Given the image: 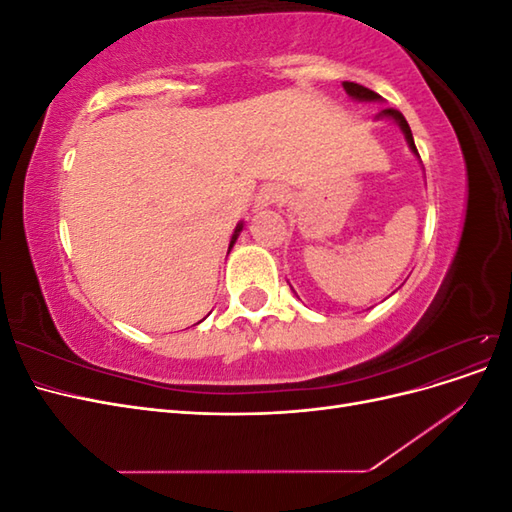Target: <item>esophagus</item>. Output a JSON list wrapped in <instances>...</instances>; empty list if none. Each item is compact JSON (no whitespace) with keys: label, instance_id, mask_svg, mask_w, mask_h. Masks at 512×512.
<instances>
[{"label":"esophagus","instance_id":"obj_1","mask_svg":"<svg viewBox=\"0 0 512 512\" xmlns=\"http://www.w3.org/2000/svg\"><path fill=\"white\" fill-rule=\"evenodd\" d=\"M282 198H284V188H280V185H275V183H267L260 188L254 207L267 209V207H273L275 203H280Z\"/></svg>","mask_w":512,"mask_h":512}]
</instances>
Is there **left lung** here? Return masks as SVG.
<instances>
[{"mask_svg": "<svg viewBox=\"0 0 512 512\" xmlns=\"http://www.w3.org/2000/svg\"><path fill=\"white\" fill-rule=\"evenodd\" d=\"M342 85H344V89H346V94H348L352 100H356V102H384V100L376 94V91H371V89H367V87H363V85H359V83L344 81ZM376 119H389V121L395 123V126H399V130L404 132V136H406V143H408L410 151L418 158V151H416L414 138H412V130H410V126H408V121H406L404 115H401L399 111H395V108H384V111L378 113ZM418 162H421V158H418Z\"/></svg>", "mask_w": 512, "mask_h": 512, "instance_id": "8db88e82", "label": "left lung"}]
</instances>
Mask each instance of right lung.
Masks as SVG:
<instances>
[{
  "mask_svg": "<svg viewBox=\"0 0 512 512\" xmlns=\"http://www.w3.org/2000/svg\"><path fill=\"white\" fill-rule=\"evenodd\" d=\"M241 230H243V222H239V224H237V228H235V232H232V237H230V245H228V252L232 250V245H235V241L239 239Z\"/></svg>",
  "mask_w": 512,
  "mask_h": 512,
  "instance_id": "right-lung-1",
  "label": "right lung"
}]
</instances>
